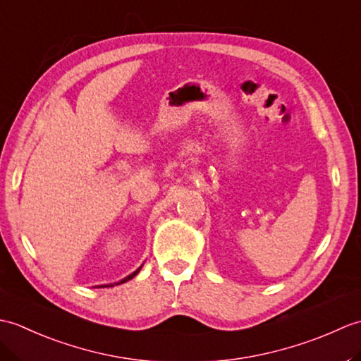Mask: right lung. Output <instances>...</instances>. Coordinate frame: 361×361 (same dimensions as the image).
Segmentation results:
<instances>
[{
	"instance_id": "1",
	"label": "right lung",
	"mask_w": 361,
	"mask_h": 361,
	"mask_svg": "<svg viewBox=\"0 0 361 361\" xmlns=\"http://www.w3.org/2000/svg\"><path fill=\"white\" fill-rule=\"evenodd\" d=\"M141 268H142V265H141L140 268H137V270H136V271H133L132 274H128V276H127V278H124V279H122L121 282H116V283H110V286H109V283H106V286H102V287H113V286H119V283H124V282H127V281H130V279H133V278H135V276H136L137 273H140V270H141ZM99 287H101V286H99Z\"/></svg>"
}]
</instances>
